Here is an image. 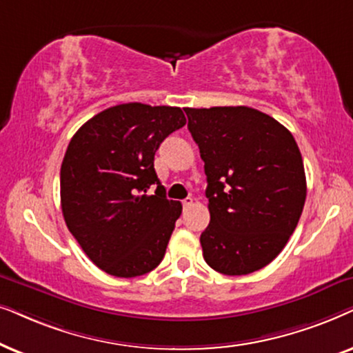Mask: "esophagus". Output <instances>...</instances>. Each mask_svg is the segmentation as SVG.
I'll list each match as a JSON object with an SVG mask.
<instances>
[{"label":"esophagus","instance_id":"34e87169","mask_svg":"<svg viewBox=\"0 0 353 353\" xmlns=\"http://www.w3.org/2000/svg\"><path fill=\"white\" fill-rule=\"evenodd\" d=\"M192 205H194V199H190V196H187L185 200H182V206H184V210L190 208Z\"/></svg>","mask_w":353,"mask_h":353}]
</instances>
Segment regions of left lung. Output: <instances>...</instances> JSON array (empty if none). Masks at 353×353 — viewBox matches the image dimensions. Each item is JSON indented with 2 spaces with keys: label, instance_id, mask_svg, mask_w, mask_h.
Masks as SVG:
<instances>
[{
  "label": "left lung",
  "instance_id": "left-lung-1",
  "mask_svg": "<svg viewBox=\"0 0 353 353\" xmlns=\"http://www.w3.org/2000/svg\"><path fill=\"white\" fill-rule=\"evenodd\" d=\"M185 114L208 182L205 261L228 276L261 270L285 247L307 199L297 142L248 106L185 108Z\"/></svg>",
  "mask_w": 353,
  "mask_h": 353
}]
</instances>
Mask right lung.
Returning a JSON list of instances; mask_svg holds the SVG:
<instances>
[{
	"label": "right lung",
	"instance_id": "right-lung-1",
	"mask_svg": "<svg viewBox=\"0 0 353 353\" xmlns=\"http://www.w3.org/2000/svg\"><path fill=\"white\" fill-rule=\"evenodd\" d=\"M185 116L176 106L124 103L70 139L61 164V208L70 234L108 274L135 278L161 263L181 201L166 199L154 153ZM157 185L153 196L148 189Z\"/></svg>",
	"mask_w": 353,
	"mask_h": 353
}]
</instances>
